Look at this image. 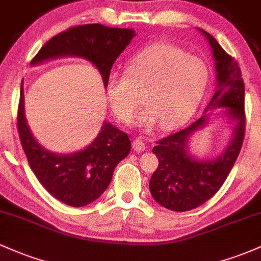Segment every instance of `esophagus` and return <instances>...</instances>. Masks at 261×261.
Segmentation results:
<instances>
[{"label": "esophagus", "mask_w": 261, "mask_h": 261, "mask_svg": "<svg viewBox=\"0 0 261 261\" xmlns=\"http://www.w3.org/2000/svg\"><path fill=\"white\" fill-rule=\"evenodd\" d=\"M133 146H134V150L137 151V152H142V151H145L146 148L145 141L141 139V137H137V139L134 140Z\"/></svg>", "instance_id": "obj_1"}]
</instances>
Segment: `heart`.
<instances>
[{"label": "heart", "mask_w": 261, "mask_h": 261, "mask_svg": "<svg viewBox=\"0 0 261 261\" xmlns=\"http://www.w3.org/2000/svg\"><path fill=\"white\" fill-rule=\"evenodd\" d=\"M210 70L196 56L168 43L147 45L125 65V75L109 76L107 95L111 110L122 124L133 120L141 105L146 108L136 117L139 127L150 130L159 124L174 128L193 115L207 89Z\"/></svg>", "instance_id": "1"}]
</instances>
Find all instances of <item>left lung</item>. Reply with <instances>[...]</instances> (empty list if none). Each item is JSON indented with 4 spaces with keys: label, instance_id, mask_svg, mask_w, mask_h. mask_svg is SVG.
<instances>
[{
    "label": "left lung",
    "instance_id": "1",
    "mask_svg": "<svg viewBox=\"0 0 261 261\" xmlns=\"http://www.w3.org/2000/svg\"><path fill=\"white\" fill-rule=\"evenodd\" d=\"M199 31L212 47L218 80L216 93L205 110L227 108L225 115L236 126L228 147L216 160L200 161L188 153V140L210 119L205 113L183 130L156 142L152 152L159 159V167L150 179V191L157 203L174 212L194 210L219 191L237 161L245 134V89L239 64L213 36Z\"/></svg>",
    "mask_w": 261,
    "mask_h": 261
}]
</instances>
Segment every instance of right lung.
Returning a JSON list of instances; mask_svg holds the SVG:
<instances>
[{
  "instance_id": "obj_1",
  "label": "right lung",
  "mask_w": 261,
  "mask_h": 261,
  "mask_svg": "<svg viewBox=\"0 0 261 261\" xmlns=\"http://www.w3.org/2000/svg\"><path fill=\"white\" fill-rule=\"evenodd\" d=\"M134 37V30L99 23L70 27L45 43L31 64L57 57H82L98 68L107 87L113 64ZM23 99L21 85L17 128L37 179L54 198L70 207H83L99 198L110 185L117 163L130 152L127 134L104 122L98 137L84 150L70 154L53 153L43 148L31 133L25 121Z\"/></svg>"
}]
</instances>
